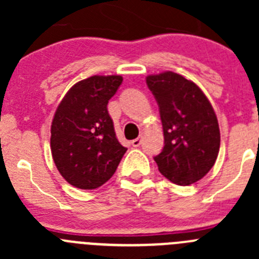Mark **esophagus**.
I'll use <instances>...</instances> for the list:
<instances>
[{
    "instance_id": "34e87169",
    "label": "esophagus",
    "mask_w": 259,
    "mask_h": 259,
    "mask_svg": "<svg viewBox=\"0 0 259 259\" xmlns=\"http://www.w3.org/2000/svg\"><path fill=\"white\" fill-rule=\"evenodd\" d=\"M141 141H143V136H140L139 139H135V140L132 141V146H134V148H139V146L141 145Z\"/></svg>"
}]
</instances>
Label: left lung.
I'll return each instance as SVG.
<instances>
[{
    "label": "left lung",
    "mask_w": 259,
    "mask_h": 259,
    "mask_svg": "<svg viewBox=\"0 0 259 259\" xmlns=\"http://www.w3.org/2000/svg\"><path fill=\"white\" fill-rule=\"evenodd\" d=\"M159 107L164 146L154 157L158 170L178 185L198 182L214 166L221 146L218 119L193 81L166 71L146 77Z\"/></svg>",
    "instance_id": "obj_1"
}]
</instances>
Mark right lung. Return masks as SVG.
<instances>
[{"label": "right lung", "instance_id": "obj_1", "mask_svg": "<svg viewBox=\"0 0 259 259\" xmlns=\"http://www.w3.org/2000/svg\"><path fill=\"white\" fill-rule=\"evenodd\" d=\"M123 81L95 75L75 84L58 105L50 130L53 159L67 183L96 189L114 175L127 148L115 136L109 100Z\"/></svg>", "mask_w": 259, "mask_h": 259}]
</instances>
